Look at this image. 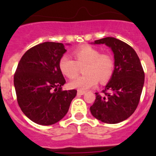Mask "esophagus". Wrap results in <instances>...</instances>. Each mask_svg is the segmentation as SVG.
<instances>
[{"instance_id": "obj_1", "label": "esophagus", "mask_w": 156, "mask_h": 156, "mask_svg": "<svg viewBox=\"0 0 156 156\" xmlns=\"http://www.w3.org/2000/svg\"><path fill=\"white\" fill-rule=\"evenodd\" d=\"M85 93H86V91H83V90H77V94H78L83 95V94H84Z\"/></svg>"}]
</instances>
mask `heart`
Returning a JSON list of instances; mask_svg holds the SVG:
<instances>
[{
	"instance_id": "1",
	"label": "heart",
	"mask_w": 156,
	"mask_h": 156,
	"mask_svg": "<svg viewBox=\"0 0 156 156\" xmlns=\"http://www.w3.org/2000/svg\"><path fill=\"white\" fill-rule=\"evenodd\" d=\"M74 59L64 55L59 59L58 66L63 75L73 78L78 74L79 67L85 66L83 76L77 77L69 82V87L80 90H87L101 83L108 82L115 71V60L109 54H101L99 49L85 45L73 51Z\"/></svg>"
}]
</instances>
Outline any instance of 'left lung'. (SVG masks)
<instances>
[{"label": "left lung", "mask_w": 156, "mask_h": 156, "mask_svg": "<svg viewBox=\"0 0 156 156\" xmlns=\"http://www.w3.org/2000/svg\"><path fill=\"white\" fill-rule=\"evenodd\" d=\"M105 44L114 53L115 71L101 94L90 106L92 115L105 123H118L129 118L140 101L144 73L140 59L132 47L114 37L94 41Z\"/></svg>", "instance_id": "obj_1"}]
</instances>
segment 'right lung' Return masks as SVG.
I'll return each mask as SVG.
<instances>
[{
  "label": "right lung",
  "mask_w": 156,
  "mask_h": 156,
  "mask_svg": "<svg viewBox=\"0 0 156 156\" xmlns=\"http://www.w3.org/2000/svg\"><path fill=\"white\" fill-rule=\"evenodd\" d=\"M66 51L62 43L39 44L23 55L14 74L18 104L37 124L49 126L61 120L76 95V90L62 89L66 80L58 62Z\"/></svg>",
  "instance_id": "1"
}]
</instances>
